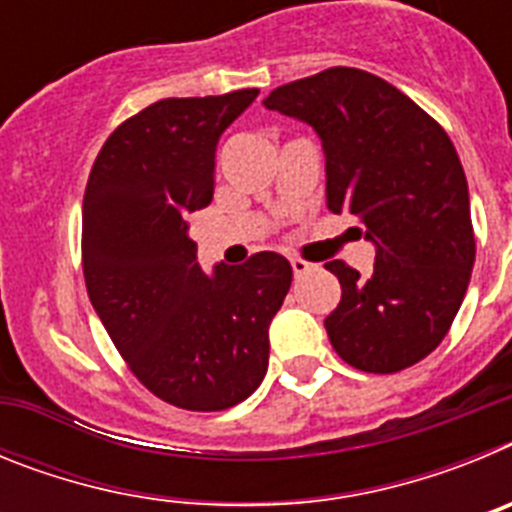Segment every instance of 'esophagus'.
I'll return each instance as SVG.
<instances>
[{
	"label": "esophagus",
	"instance_id": "34e87169",
	"mask_svg": "<svg viewBox=\"0 0 512 512\" xmlns=\"http://www.w3.org/2000/svg\"><path fill=\"white\" fill-rule=\"evenodd\" d=\"M289 264H292V271H295V277H302V274H310L312 269H315V264H310V261L305 259H289Z\"/></svg>",
	"mask_w": 512,
	"mask_h": 512
}]
</instances>
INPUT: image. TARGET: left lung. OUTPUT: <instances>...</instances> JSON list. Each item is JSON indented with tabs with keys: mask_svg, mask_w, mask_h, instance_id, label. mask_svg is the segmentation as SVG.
I'll list each match as a JSON object with an SVG mask.
<instances>
[{
	"mask_svg": "<svg viewBox=\"0 0 512 512\" xmlns=\"http://www.w3.org/2000/svg\"><path fill=\"white\" fill-rule=\"evenodd\" d=\"M264 104L320 135L328 210L354 215L377 248L369 277L325 264L341 282L325 318L336 354L372 374L418 364L449 333L477 251L454 143L400 89L348 66L277 87Z\"/></svg>",
	"mask_w": 512,
	"mask_h": 512,
	"instance_id": "8db88e82",
	"label": "left lung"
}]
</instances>
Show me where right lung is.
Instances as JSON below:
<instances>
[{
  "label": "right lung",
  "mask_w": 512,
  "mask_h": 512,
  "mask_svg": "<svg viewBox=\"0 0 512 512\" xmlns=\"http://www.w3.org/2000/svg\"><path fill=\"white\" fill-rule=\"evenodd\" d=\"M256 94L153 102L107 138L84 192L81 259L99 320L153 395L197 413L256 392L292 284L271 251L207 277L189 238V212L212 202L217 140Z\"/></svg>",
  "instance_id": "1"
}]
</instances>
